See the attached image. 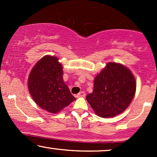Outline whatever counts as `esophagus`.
Wrapping results in <instances>:
<instances>
[{"mask_svg":"<svg viewBox=\"0 0 157 157\" xmlns=\"http://www.w3.org/2000/svg\"><path fill=\"white\" fill-rule=\"evenodd\" d=\"M85 95H86V94H85L84 91H81V92L78 93L77 94V97H84Z\"/></svg>","mask_w":157,"mask_h":157,"instance_id":"esophagus-1","label":"esophagus"}]
</instances>
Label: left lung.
Listing matches in <instances>:
<instances>
[{
  "instance_id": "1",
  "label": "left lung",
  "mask_w": 157,
  "mask_h": 157,
  "mask_svg": "<svg viewBox=\"0 0 157 157\" xmlns=\"http://www.w3.org/2000/svg\"><path fill=\"white\" fill-rule=\"evenodd\" d=\"M136 80L126 66L110 62L95 77L93 92L86 100L103 118L113 117L128 107L136 92Z\"/></svg>"
}]
</instances>
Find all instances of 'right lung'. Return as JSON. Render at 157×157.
I'll use <instances>...</instances> for the list:
<instances>
[{
  "instance_id": "add662e5",
  "label": "right lung",
  "mask_w": 157,
  "mask_h": 157,
  "mask_svg": "<svg viewBox=\"0 0 157 157\" xmlns=\"http://www.w3.org/2000/svg\"><path fill=\"white\" fill-rule=\"evenodd\" d=\"M58 60L55 56H44L32 68L28 78L29 91L34 101L52 113L76 100L63 81V66Z\"/></svg>"
}]
</instances>
